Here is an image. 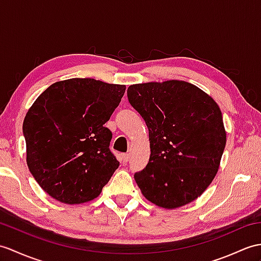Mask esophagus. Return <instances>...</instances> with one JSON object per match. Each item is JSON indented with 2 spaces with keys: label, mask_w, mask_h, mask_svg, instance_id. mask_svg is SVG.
<instances>
[{
  "label": "esophagus",
  "mask_w": 261,
  "mask_h": 261,
  "mask_svg": "<svg viewBox=\"0 0 261 261\" xmlns=\"http://www.w3.org/2000/svg\"><path fill=\"white\" fill-rule=\"evenodd\" d=\"M122 160H123L124 163L128 162L130 160V154L129 153H123L122 154Z\"/></svg>",
  "instance_id": "1"
}]
</instances>
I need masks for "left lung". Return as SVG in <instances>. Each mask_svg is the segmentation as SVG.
Wrapping results in <instances>:
<instances>
[{"instance_id": "1", "label": "left lung", "mask_w": 261, "mask_h": 261, "mask_svg": "<svg viewBox=\"0 0 261 261\" xmlns=\"http://www.w3.org/2000/svg\"><path fill=\"white\" fill-rule=\"evenodd\" d=\"M128 99L149 130L150 159L135 173L142 195L165 209L192 202L213 182L226 147L219 107L178 80L132 84Z\"/></svg>"}]
</instances>
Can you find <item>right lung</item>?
Wrapping results in <instances>:
<instances>
[{"mask_svg": "<svg viewBox=\"0 0 261 261\" xmlns=\"http://www.w3.org/2000/svg\"><path fill=\"white\" fill-rule=\"evenodd\" d=\"M125 86L94 79L59 81L42 92L23 121L27 163L36 182L58 201L98 197L119 167L105 126Z\"/></svg>", "mask_w": 261, "mask_h": 261, "instance_id": "right-lung-1", "label": "right lung"}]
</instances>
